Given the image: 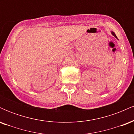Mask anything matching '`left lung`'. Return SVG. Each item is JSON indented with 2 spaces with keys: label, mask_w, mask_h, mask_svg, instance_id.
Returning a JSON list of instances; mask_svg holds the SVG:
<instances>
[{
  "label": "left lung",
  "mask_w": 134,
  "mask_h": 134,
  "mask_svg": "<svg viewBox=\"0 0 134 134\" xmlns=\"http://www.w3.org/2000/svg\"><path fill=\"white\" fill-rule=\"evenodd\" d=\"M111 34H112V35H113V36H115V38H117V37H116V35H115V33H114V32L111 31ZM117 39H118V38H117Z\"/></svg>",
  "instance_id": "8db88e82"
}]
</instances>
